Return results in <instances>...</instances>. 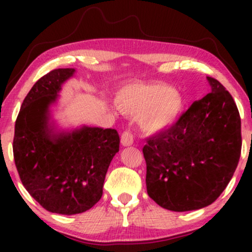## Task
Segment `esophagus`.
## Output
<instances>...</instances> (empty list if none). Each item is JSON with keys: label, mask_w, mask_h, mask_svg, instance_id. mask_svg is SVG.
I'll return each instance as SVG.
<instances>
[{"label": "esophagus", "mask_w": 252, "mask_h": 252, "mask_svg": "<svg viewBox=\"0 0 252 252\" xmlns=\"http://www.w3.org/2000/svg\"><path fill=\"white\" fill-rule=\"evenodd\" d=\"M134 143V136L132 133L124 132L122 135V144L124 147H129Z\"/></svg>", "instance_id": "34e87169"}]
</instances>
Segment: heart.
Wrapping results in <instances>:
<instances>
[{
	"mask_svg": "<svg viewBox=\"0 0 252 252\" xmlns=\"http://www.w3.org/2000/svg\"><path fill=\"white\" fill-rule=\"evenodd\" d=\"M117 106L128 116H141V127L157 133L173 125L184 102L177 93L165 85H134L119 92Z\"/></svg>",
	"mask_w": 252,
	"mask_h": 252,
	"instance_id": "b5f03b06",
	"label": "heart"
}]
</instances>
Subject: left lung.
Segmentation results:
<instances>
[{"instance_id":"8db88e82","label":"left lung","mask_w":252,"mask_h":252,"mask_svg":"<svg viewBox=\"0 0 252 252\" xmlns=\"http://www.w3.org/2000/svg\"><path fill=\"white\" fill-rule=\"evenodd\" d=\"M211 93L143 147L147 191L161 208L192 211L225 190L241 156V118L232 95L206 77Z\"/></svg>"}]
</instances>
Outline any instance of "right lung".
I'll return each instance as SVG.
<instances>
[{"mask_svg": "<svg viewBox=\"0 0 252 252\" xmlns=\"http://www.w3.org/2000/svg\"><path fill=\"white\" fill-rule=\"evenodd\" d=\"M74 73V68H57L34 84L17 117L13 137V157L24 187L47 211L65 216L87 211L101 199L120 142L112 128L64 130L50 123V106Z\"/></svg>", "mask_w": 252, "mask_h": 252, "instance_id": "add662e5", "label": "right lung"}]
</instances>
